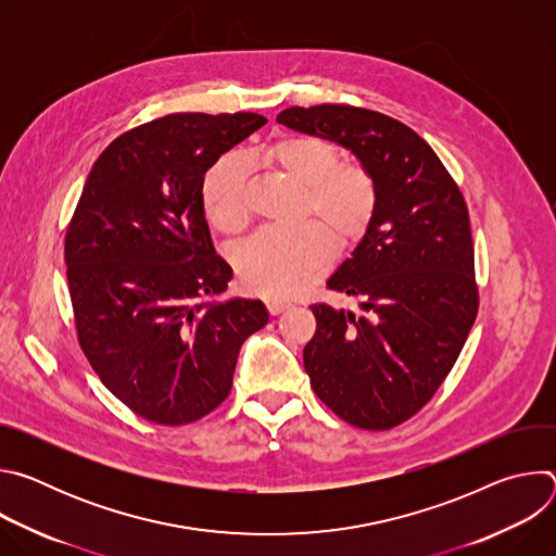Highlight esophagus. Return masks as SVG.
<instances>
[{"label": "esophagus", "instance_id": "obj_1", "mask_svg": "<svg viewBox=\"0 0 556 556\" xmlns=\"http://www.w3.org/2000/svg\"><path fill=\"white\" fill-rule=\"evenodd\" d=\"M266 307H268V312H270L273 316H277V314L286 312V309L290 307V303H288V301H281V299H266Z\"/></svg>", "mask_w": 556, "mask_h": 556}]
</instances>
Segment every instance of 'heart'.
<instances>
[{
    "mask_svg": "<svg viewBox=\"0 0 556 556\" xmlns=\"http://www.w3.org/2000/svg\"><path fill=\"white\" fill-rule=\"evenodd\" d=\"M262 161L305 189L294 230H262L235 253L242 286L262 296H294L332 266L337 247H358L378 213V185L361 163H339V149L319 136L283 134L262 149ZM204 211L215 228L235 235L251 222L249 165L226 155L204 180Z\"/></svg>",
    "mask_w": 556,
    "mask_h": 556,
    "instance_id": "obj_1",
    "label": "heart"
}]
</instances>
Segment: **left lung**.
Instances as JSON below:
<instances>
[{
  "label": "left lung",
  "instance_id": "8db88e82",
  "mask_svg": "<svg viewBox=\"0 0 556 556\" xmlns=\"http://www.w3.org/2000/svg\"><path fill=\"white\" fill-rule=\"evenodd\" d=\"M290 129L348 147L378 185V213L328 288L367 314L309 305V384L341 420L387 431L416 416L453 369L480 307L464 195L405 123L352 105L288 108Z\"/></svg>",
  "mask_w": 556,
  "mask_h": 556
}]
</instances>
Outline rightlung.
I'll return each instance as SVG.
<instances>
[{
	"instance_id": "obj_1",
	"label": "right lung",
	"mask_w": 556,
	"mask_h": 556,
	"mask_svg": "<svg viewBox=\"0 0 556 556\" xmlns=\"http://www.w3.org/2000/svg\"><path fill=\"white\" fill-rule=\"evenodd\" d=\"M266 125L253 112L169 114L108 144L65 230L74 326L101 382L140 418L180 427L224 403L257 299L217 296L230 266L204 217V174Z\"/></svg>"
}]
</instances>
